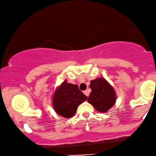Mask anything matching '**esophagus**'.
Segmentation results:
<instances>
[{
    "instance_id": "esophagus-1",
    "label": "esophagus",
    "mask_w": 156,
    "mask_h": 156,
    "mask_svg": "<svg viewBox=\"0 0 156 156\" xmlns=\"http://www.w3.org/2000/svg\"><path fill=\"white\" fill-rule=\"evenodd\" d=\"M83 93H84V94H85V95H86V96H89V90H84Z\"/></svg>"
}]
</instances>
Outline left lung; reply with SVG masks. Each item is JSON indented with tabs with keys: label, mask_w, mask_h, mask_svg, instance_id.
I'll return each instance as SVG.
<instances>
[{
	"label": "left lung",
	"mask_w": 156,
	"mask_h": 156,
	"mask_svg": "<svg viewBox=\"0 0 156 156\" xmlns=\"http://www.w3.org/2000/svg\"><path fill=\"white\" fill-rule=\"evenodd\" d=\"M90 88L91 92L88 98V101L97 111L107 112L115 103V92L105 79L96 78L91 80Z\"/></svg>",
	"instance_id": "obj_1"
}]
</instances>
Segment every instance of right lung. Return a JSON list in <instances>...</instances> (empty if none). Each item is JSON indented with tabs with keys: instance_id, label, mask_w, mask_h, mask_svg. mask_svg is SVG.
I'll return each instance as SVG.
<instances>
[{
	"instance_id": "right-lung-1",
	"label": "right lung",
	"mask_w": 156,
	"mask_h": 156,
	"mask_svg": "<svg viewBox=\"0 0 156 156\" xmlns=\"http://www.w3.org/2000/svg\"><path fill=\"white\" fill-rule=\"evenodd\" d=\"M87 98L77 85L64 81L55 91L52 103L55 110L59 115L70 118L76 113L78 106Z\"/></svg>"
}]
</instances>
